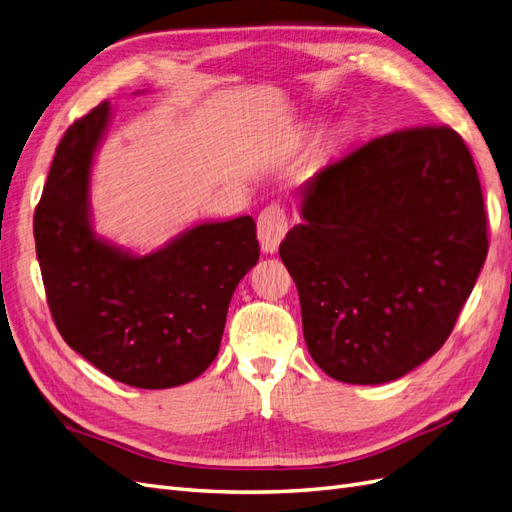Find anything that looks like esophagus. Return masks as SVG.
<instances>
[{
  "instance_id": "esophagus-1",
  "label": "esophagus",
  "mask_w": 512,
  "mask_h": 512,
  "mask_svg": "<svg viewBox=\"0 0 512 512\" xmlns=\"http://www.w3.org/2000/svg\"><path fill=\"white\" fill-rule=\"evenodd\" d=\"M288 232L286 211L280 205H269L258 215V241L265 254H275Z\"/></svg>"
}]
</instances>
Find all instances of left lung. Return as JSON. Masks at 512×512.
Segmentation results:
<instances>
[{
	"label": "left lung",
	"instance_id": "obj_1",
	"mask_svg": "<svg viewBox=\"0 0 512 512\" xmlns=\"http://www.w3.org/2000/svg\"><path fill=\"white\" fill-rule=\"evenodd\" d=\"M280 256L324 374L384 384L436 354L487 258L476 166L446 126L371 138L301 188Z\"/></svg>",
	"mask_w": 512,
	"mask_h": 512
}]
</instances>
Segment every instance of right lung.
Wrapping results in <instances>:
<instances>
[{"mask_svg": "<svg viewBox=\"0 0 512 512\" xmlns=\"http://www.w3.org/2000/svg\"><path fill=\"white\" fill-rule=\"evenodd\" d=\"M111 119L102 102L57 145L34 213L46 301L66 344L106 376L170 389L218 356L232 292L260 256L256 224L200 222L145 256L100 237L91 168Z\"/></svg>", "mask_w": 512, "mask_h": 512, "instance_id": "1", "label": "right lung"}]
</instances>
